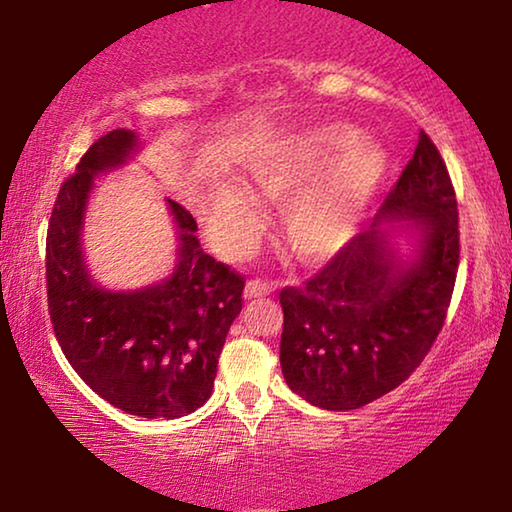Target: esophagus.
<instances>
[{"label":"esophagus","mask_w":512,"mask_h":512,"mask_svg":"<svg viewBox=\"0 0 512 512\" xmlns=\"http://www.w3.org/2000/svg\"><path fill=\"white\" fill-rule=\"evenodd\" d=\"M268 293H273V282L253 277V280H248V284H246L244 296L248 300H253V298H264V296H268Z\"/></svg>","instance_id":"34e87169"}]
</instances>
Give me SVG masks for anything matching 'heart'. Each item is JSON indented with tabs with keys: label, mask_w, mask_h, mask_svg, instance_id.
<instances>
[{
	"label": "heart",
	"mask_w": 512,
	"mask_h": 512,
	"mask_svg": "<svg viewBox=\"0 0 512 512\" xmlns=\"http://www.w3.org/2000/svg\"><path fill=\"white\" fill-rule=\"evenodd\" d=\"M357 137L350 126H332L250 167L255 192L268 201H284L301 189L284 210V232L300 257L323 259L348 244L377 192L384 155L366 142L353 147ZM339 152L344 155L337 161ZM257 221L255 198L241 187H225L212 207L210 235L225 255L239 257L246 253Z\"/></svg>",
	"instance_id": "1"
}]
</instances>
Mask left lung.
I'll return each instance as SVG.
<instances>
[{"mask_svg":"<svg viewBox=\"0 0 512 512\" xmlns=\"http://www.w3.org/2000/svg\"><path fill=\"white\" fill-rule=\"evenodd\" d=\"M391 215L423 230L421 257L406 269L378 228ZM458 257L456 192L422 131L370 228L302 287L280 291V363L291 391L320 409L352 411L409 379L445 325Z\"/></svg>","mask_w":512,"mask_h":512,"instance_id":"8db88e82","label":"left lung"}]
</instances>
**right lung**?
I'll return each instance as SVG.
<instances>
[{
	"mask_svg": "<svg viewBox=\"0 0 512 512\" xmlns=\"http://www.w3.org/2000/svg\"><path fill=\"white\" fill-rule=\"evenodd\" d=\"M137 137L115 128L94 142L60 185L47 228V302L60 350L94 393L140 418H180L212 395L216 363L244 305V275L205 255L185 207L176 271L135 293L99 289L85 271L81 225L92 176L117 167Z\"/></svg>",
	"mask_w": 512,
	"mask_h": 512,
	"instance_id": "1",
	"label": "right lung"
}]
</instances>
